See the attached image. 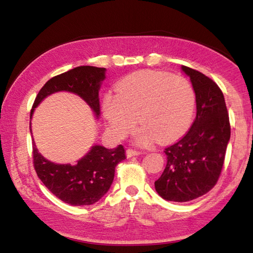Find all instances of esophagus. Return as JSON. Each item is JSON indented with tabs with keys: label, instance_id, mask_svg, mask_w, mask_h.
<instances>
[{
	"label": "esophagus",
	"instance_id": "1",
	"mask_svg": "<svg viewBox=\"0 0 253 253\" xmlns=\"http://www.w3.org/2000/svg\"><path fill=\"white\" fill-rule=\"evenodd\" d=\"M140 152L139 151H135V149H131V148H128L126 151V155L127 157H132V156H137L139 155Z\"/></svg>",
	"mask_w": 253,
	"mask_h": 253
}]
</instances>
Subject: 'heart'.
<instances>
[{
    "instance_id": "obj_1",
    "label": "heart",
    "mask_w": 253,
    "mask_h": 253,
    "mask_svg": "<svg viewBox=\"0 0 253 253\" xmlns=\"http://www.w3.org/2000/svg\"><path fill=\"white\" fill-rule=\"evenodd\" d=\"M195 92L190 81L168 72L142 70L126 76L116 85V95L102 100V113L110 134L122 139L134 130L137 118L143 127L136 143L154 139L168 143L179 138L193 122Z\"/></svg>"
}]
</instances>
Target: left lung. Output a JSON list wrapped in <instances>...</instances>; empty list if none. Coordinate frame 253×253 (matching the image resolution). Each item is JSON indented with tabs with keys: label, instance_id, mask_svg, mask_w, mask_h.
I'll return each instance as SVG.
<instances>
[{
	"label": "left lung",
	"instance_id": "1",
	"mask_svg": "<svg viewBox=\"0 0 253 253\" xmlns=\"http://www.w3.org/2000/svg\"><path fill=\"white\" fill-rule=\"evenodd\" d=\"M181 69L193 85L196 117L186 135L165 148L166 168L155 181L158 195L173 202H188L212 190L223 168L231 135L219 85L200 71L185 66Z\"/></svg>",
	"mask_w": 253,
	"mask_h": 253
}]
</instances>
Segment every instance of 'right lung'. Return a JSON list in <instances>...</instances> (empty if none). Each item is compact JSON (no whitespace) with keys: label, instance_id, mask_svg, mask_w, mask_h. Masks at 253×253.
Instances as JSON below:
<instances>
[{"label":"right lung","instance_id":"1","mask_svg":"<svg viewBox=\"0 0 253 253\" xmlns=\"http://www.w3.org/2000/svg\"><path fill=\"white\" fill-rule=\"evenodd\" d=\"M105 75L106 68L80 66L53 77L46 81L38 93L30 118H32L34 109L44 98L54 92L68 91L87 102L98 119L100 116L99 89L106 78ZM32 144L33 164L38 177L51 193L75 207L98 202L110 188L117 164L126 158L122 145L110 149L101 145H93L77 164H57L41 155L34 140Z\"/></svg>","mask_w":253,"mask_h":253}]
</instances>
